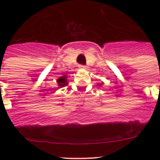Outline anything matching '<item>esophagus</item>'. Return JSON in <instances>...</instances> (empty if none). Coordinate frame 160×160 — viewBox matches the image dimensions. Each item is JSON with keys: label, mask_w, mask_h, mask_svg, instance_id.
I'll list each match as a JSON object with an SVG mask.
<instances>
[{"label": "esophagus", "mask_w": 160, "mask_h": 160, "mask_svg": "<svg viewBox=\"0 0 160 160\" xmlns=\"http://www.w3.org/2000/svg\"><path fill=\"white\" fill-rule=\"evenodd\" d=\"M79 68H80V69H82V70H84V69H86V66H79Z\"/></svg>", "instance_id": "1"}]
</instances>
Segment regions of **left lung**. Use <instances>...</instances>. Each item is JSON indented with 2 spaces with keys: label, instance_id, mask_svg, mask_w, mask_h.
<instances>
[{
  "label": "left lung",
  "instance_id": "1",
  "mask_svg": "<svg viewBox=\"0 0 160 160\" xmlns=\"http://www.w3.org/2000/svg\"><path fill=\"white\" fill-rule=\"evenodd\" d=\"M103 84V82H102V84H101V83H98V86H100V87H101V86H102V85Z\"/></svg>",
  "mask_w": 160,
  "mask_h": 160
}]
</instances>
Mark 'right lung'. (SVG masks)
I'll return each mask as SVG.
<instances>
[{
	"mask_svg": "<svg viewBox=\"0 0 160 160\" xmlns=\"http://www.w3.org/2000/svg\"><path fill=\"white\" fill-rule=\"evenodd\" d=\"M57 84L58 88H62V87H64L68 85L67 82V76L66 74H64L63 76H61L60 78L57 79Z\"/></svg>",
	"mask_w": 160,
	"mask_h": 160,
	"instance_id": "obj_1",
	"label": "right lung"
}]
</instances>
